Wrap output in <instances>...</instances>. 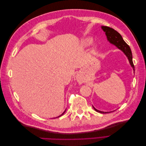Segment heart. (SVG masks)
Segmentation results:
<instances>
[{"mask_svg":"<svg viewBox=\"0 0 146 146\" xmlns=\"http://www.w3.org/2000/svg\"><path fill=\"white\" fill-rule=\"evenodd\" d=\"M93 42V39H92L91 37H86L82 39V40L81 41V45L83 47H86L90 46L91 44ZM97 45H94L92 47L91 49V52L92 54L96 52V50H97Z\"/></svg>","mask_w":146,"mask_h":146,"instance_id":"heart-1","label":"heart"}]
</instances>
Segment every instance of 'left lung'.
Returning <instances> with one entry per match:
<instances>
[{
    "instance_id": "1",
    "label": "left lung",
    "mask_w": 146,
    "mask_h": 146,
    "mask_svg": "<svg viewBox=\"0 0 146 146\" xmlns=\"http://www.w3.org/2000/svg\"><path fill=\"white\" fill-rule=\"evenodd\" d=\"M101 29H102L104 32L105 33L106 36H107V40L110 42V44L115 46L118 49L121 50L127 57V59L129 60V63L131 66V68H133V71L135 72V66L133 63V60H132L133 56H132V53H131V49L129 46L124 41H123V39L121 35H120V33H119L117 31L114 30L113 29L107 27V26H101ZM92 107H93V106H92ZM93 108L97 112L100 113H107L111 112V111L110 112L102 111H99L98 110H97L94 107Z\"/></svg>"
}]
</instances>
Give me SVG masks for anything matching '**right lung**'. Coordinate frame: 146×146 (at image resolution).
Returning <instances> with one entry per match:
<instances>
[{
  "instance_id": "obj_1",
  "label": "right lung",
  "mask_w": 146,
  "mask_h": 146,
  "mask_svg": "<svg viewBox=\"0 0 146 146\" xmlns=\"http://www.w3.org/2000/svg\"><path fill=\"white\" fill-rule=\"evenodd\" d=\"M66 110H64V112H63V113H62V114H61V115H60V116H58V117H56V118H57V117H60V116H62V115H63V114H64V113H65V112H66ZM54 118H56V117H54Z\"/></svg>"
}]
</instances>
